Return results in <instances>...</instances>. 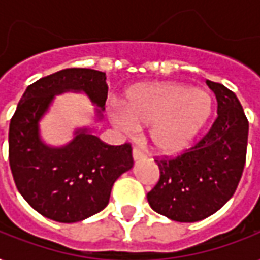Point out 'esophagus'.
<instances>
[{
	"label": "esophagus",
	"instance_id": "1",
	"mask_svg": "<svg viewBox=\"0 0 260 260\" xmlns=\"http://www.w3.org/2000/svg\"><path fill=\"white\" fill-rule=\"evenodd\" d=\"M132 156H134L135 160H139V159H143V157H145V153H143L139 148H134L132 149Z\"/></svg>",
	"mask_w": 260,
	"mask_h": 260
}]
</instances>
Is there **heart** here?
<instances>
[{
	"label": "heart",
	"mask_w": 260,
	"mask_h": 260,
	"mask_svg": "<svg viewBox=\"0 0 260 260\" xmlns=\"http://www.w3.org/2000/svg\"><path fill=\"white\" fill-rule=\"evenodd\" d=\"M122 108L112 107L110 117L119 129L149 125V139L161 153L188 148L212 112L211 94L179 83H157L132 88Z\"/></svg>",
	"instance_id": "b5f03b06"
}]
</instances>
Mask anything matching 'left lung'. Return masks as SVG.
<instances>
[{
	"label": "left lung",
	"instance_id": "8db88e82",
	"mask_svg": "<svg viewBox=\"0 0 260 260\" xmlns=\"http://www.w3.org/2000/svg\"><path fill=\"white\" fill-rule=\"evenodd\" d=\"M218 103V117L207 134L176 156H156L160 177L148 193L161 215L196 222L217 212L231 199L242 177L249 122L237 95L207 80Z\"/></svg>",
	"mask_w": 260,
	"mask_h": 260
}]
</instances>
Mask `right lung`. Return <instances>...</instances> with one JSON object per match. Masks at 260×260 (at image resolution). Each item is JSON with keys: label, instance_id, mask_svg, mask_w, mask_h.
<instances>
[{"label": "right lung", "instance_id": "1", "mask_svg": "<svg viewBox=\"0 0 260 260\" xmlns=\"http://www.w3.org/2000/svg\"><path fill=\"white\" fill-rule=\"evenodd\" d=\"M105 73L64 69L28 86L11 118L8 157L18 191L34 210L57 222H77L104 210L112 184L134 165L132 146L108 145L88 131H79L64 148H49L39 139L38 122L54 94L84 91L104 107Z\"/></svg>", "mask_w": 260, "mask_h": 260}]
</instances>
